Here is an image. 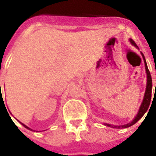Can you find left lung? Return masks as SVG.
Returning <instances> with one entry per match:
<instances>
[{
    "mask_svg": "<svg viewBox=\"0 0 156 156\" xmlns=\"http://www.w3.org/2000/svg\"><path fill=\"white\" fill-rule=\"evenodd\" d=\"M129 41L132 44L133 46H135L137 48H138L137 45L136 44V43L133 41L132 39H129ZM143 56V58H144V64H145V69H146V73H147V87H146V90H145V94H144V100L142 101V104L140 105V109H139L138 113H137V116L135 117V119L132 121L131 122H129V123H127L126 125H122V126H113V125H111V124H107L105 123L106 126H109V127H112V128H126V127H129V126H132L133 125L134 123L137 122L139 119L144 115L147 110H148V107H149V105L150 102H151V88H152V81H151V74H150V72L148 69V66H147V63H146L145 61V58H144V56L142 53H141Z\"/></svg>",
    "mask_w": 156,
    "mask_h": 156,
    "instance_id": "8db88e82",
    "label": "left lung"
}]
</instances>
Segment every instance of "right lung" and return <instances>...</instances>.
<instances>
[{"instance_id":"add662e5","label":"right lung","mask_w":156,"mask_h":156,"mask_svg":"<svg viewBox=\"0 0 156 156\" xmlns=\"http://www.w3.org/2000/svg\"><path fill=\"white\" fill-rule=\"evenodd\" d=\"M20 123H22V122H20ZM22 125H23V126H25V127L27 128V129H30V130H32V129H30V128H29V127H28V126H26V125H24V124H23V123H22Z\"/></svg>"}]
</instances>
